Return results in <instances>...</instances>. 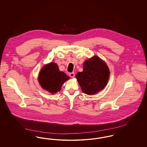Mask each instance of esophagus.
Listing matches in <instances>:
<instances>
[{"label":"esophagus","mask_w":147,"mask_h":147,"mask_svg":"<svg viewBox=\"0 0 147 147\" xmlns=\"http://www.w3.org/2000/svg\"><path fill=\"white\" fill-rule=\"evenodd\" d=\"M69 76L71 78H74L75 76V74L74 72H72V73H69Z\"/></svg>","instance_id":"1"}]
</instances>
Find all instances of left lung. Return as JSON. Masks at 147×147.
I'll list each match as a JSON object with an SVG mask.
<instances>
[{
    "label": "left lung",
    "instance_id": "obj_1",
    "mask_svg": "<svg viewBox=\"0 0 147 147\" xmlns=\"http://www.w3.org/2000/svg\"><path fill=\"white\" fill-rule=\"evenodd\" d=\"M83 71L78 73L77 80L82 91L93 95L103 89L108 82L110 71L106 64L97 56L85 61Z\"/></svg>",
    "mask_w": 147,
    "mask_h": 147
}]
</instances>
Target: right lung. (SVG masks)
Returning <instances> with one entry per match:
<instances>
[{
	"label": "right lung",
	"instance_id": "right-lung-1",
	"mask_svg": "<svg viewBox=\"0 0 147 147\" xmlns=\"http://www.w3.org/2000/svg\"><path fill=\"white\" fill-rule=\"evenodd\" d=\"M68 79L69 77L59 70L57 64L53 62L44 66L38 76L42 88L52 94L60 91L63 83Z\"/></svg>",
	"mask_w": 147,
	"mask_h": 147
}]
</instances>
